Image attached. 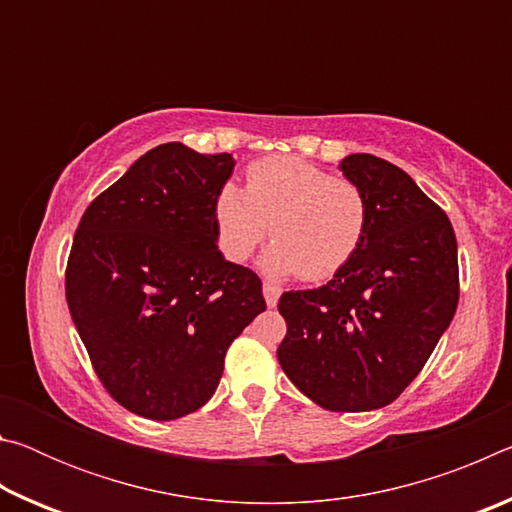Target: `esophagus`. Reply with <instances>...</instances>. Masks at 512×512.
Listing matches in <instances>:
<instances>
[{
    "label": "esophagus",
    "instance_id": "obj_1",
    "mask_svg": "<svg viewBox=\"0 0 512 512\" xmlns=\"http://www.w3.org/2000/svg\"><path fill=\"white\" fill-rule=\"evenodd\" d=\"M264 300H266L268 307H275L277 300H280V289L273 287V284L264 282Z\"/></svg>",
    "mask_w": 512,
    "mask_h": 512
}]
</instances>
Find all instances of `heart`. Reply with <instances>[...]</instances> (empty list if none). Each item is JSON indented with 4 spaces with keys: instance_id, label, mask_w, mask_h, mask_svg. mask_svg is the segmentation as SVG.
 <instances>
[{
    "instance_id": "obj_1",
    "label": "heart",
    "mask_w": 512,
    "mask_h": 512,
    "mask_svg": "<svg viewBox=\"0 0 512 512\" xmlns=\"http://www.w3.org/2000/svg\"><path fill=\"white\" fill-rule=\"evenodd\" d=\"M221 250L246 259L268 230L275 239L262 257L268 275L300 273L327 280L348 266L366 235V196L348 178L291 155H273L246 171V192L225 183L214 201Z\"/></svg>"
}]
</instances>
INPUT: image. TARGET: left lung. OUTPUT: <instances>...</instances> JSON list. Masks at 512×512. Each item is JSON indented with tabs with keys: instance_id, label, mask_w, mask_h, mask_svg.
I'll list each match as a JSON object with an SVG mask.
<instances>
[{
	"instance_id": "left-lung-1",
	"label": "left lung",
	"mask_w": 512,
	"mask_h": 512,
	"mask_svg": "<svg viewBox=\"0 0 512 512\" xmlns=\"http://www.w3.org/2000/svg\"><path fill=\"white\" fill-rule=\"evenodd\" d=\"M366 196L368 225L348 266L318 289L282 293L277 361L327 411H375L418 377L458 305L447 214L409 173L370 153L343 158Z\"/></svg>"
}]
</instances>
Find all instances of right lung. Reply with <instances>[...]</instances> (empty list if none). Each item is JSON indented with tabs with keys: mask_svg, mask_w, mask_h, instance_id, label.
Segmentation results:
<instances>
[{
	"mask_svg": "<svg viewBox=\"0 0 512 512\" xmlns=\"http://www.w3.org/2000/svg\"><path fill=\"white\" fill-rule=\"evenodd\" d=\"M232 169L230 153L155 146L94 198L74 235L69 314L103 386L142 418L201 409L230 343L266 309L262 280L216 246L214 201Z\"/></svg>",
	"mask_w": 512,
	"mask_h": 512,
	"instance_id": "right-lung-1",
	"label": "right lung"
}]
</instances>
